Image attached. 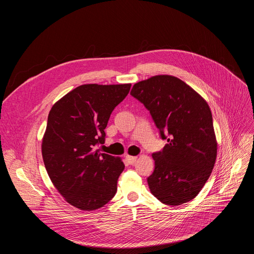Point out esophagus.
<instances>
[{
    "mask_svg": "<svg viewBox=\"0 0 254 254\" xmlns=\"http://www.w3.org/2000/svg\"><path fill=\"white\" fill-rule=\"evenodd\" d=\"M126 160H127V162L129 165H133V164L136 162V157L127 156V157H126Z\"/></svg>",
    "mask_w": 254,
    "mask_h": 254,
    "instance_id": "34e87169",
    "label": "esophagus"
}]
</instances>
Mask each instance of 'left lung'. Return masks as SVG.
I'll use <instances>...</instances> for the list:
<instances>
[{
  "mask_svg": "<svg viewBox=\"0 0 254 254\" xmlns=\"http://www.w3.org/2000/svg\"><path fill=\"white\" fill-rule=\"evenodd\" d=\"M130 94L150 112L162 139L168 141L153 154L155 170L148 178L152 194L166 205L191 201L207 182L217 156L208 103L171 75L139 81Z\"/></svg>",
  "mask_w": 254,
  "mask_h": 254,
  "instance_id": "left-lung-1",
  "label": "left lung"
}]
</instances>
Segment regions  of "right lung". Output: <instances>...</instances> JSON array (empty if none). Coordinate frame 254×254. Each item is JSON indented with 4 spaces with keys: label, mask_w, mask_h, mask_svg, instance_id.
<instances>
[{
    "label": "right lung",
    "mask_w": 254,
    "mask_h": 254,
    "mask_svg": "<svg viewBox=\"0 0 254 254\" xmlns=\"http://www.w3.org/2000/svg\"><path fill=\"white\" fill-rule=\"evenodd\" d=\"M131 84H84L51 108L42 141V156L53 185L80 210L101 208L117 193L125 165L118 157L96 150L104 129Z\"/></svg>",
    "instance_id": "add662e5"
}]
</instances>
